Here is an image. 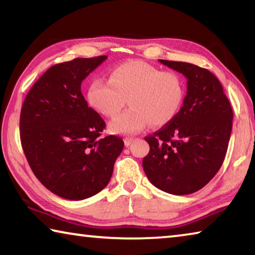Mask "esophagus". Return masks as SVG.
Instances as JSON below:
<instances>
[{"mask_svg": "<svg viewBox=\"0 0 255 255\" xmlns=\"http://www.w3.org/2000/svg\"><path fill=\"white\" fill-rule=\"evenodd\" d=\"M133 141V138H129V137H126L124 139V143H125V146H126V147H128L129 145H130L131 143Z\"/></svg>", "mask_w": 255, "mask_h": 255, "instance_id": "1", "label": "esophagus"}]
</instances>
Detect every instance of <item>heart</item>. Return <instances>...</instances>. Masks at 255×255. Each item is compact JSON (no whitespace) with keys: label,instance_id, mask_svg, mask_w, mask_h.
<instances>
[{"label":"heart","instance_id":"1","mask_svg":"<svg viewBox=\"0 0 255 255\" xmlns=\"http://www.w3.org/2000/svg\"><path fill=\"white\" fill-rule=\"evenodd\" d=\"M88 101L106 117H115L128 100L131 108L109 124L114 133H136L150 123L161 126L171 122L183 99V86L174 72L161 71L143 60L114 67L109 81H93Z\"/></svg>","mask_w":255,"mask_h":255}]
</instances>
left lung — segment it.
<instances>
[{
	"label": "left lung",
	"instance_id": "1",
	"mask_svg": "<svg viewBox=\"0 0 255 255\" xmlns=\"http://www.w3.org/2000/svg\"><path fill=\"white\" fill-rule=\"evenodd\" d=\"M187 77L183 106L171 122L145 137L149 153L145 174L171 195H190L214 178L225 158L233 127V110L223 86L206 68L158 59Z\"/></svg>",
	"mask_w": 255,
	"mask_h": 255
}]
</instances>
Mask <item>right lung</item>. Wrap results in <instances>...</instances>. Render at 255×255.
Listing matches in <instances>:
<instances>
[{"mask_svg":"<svg viewBox=\"0 0 255 255\" xmlns=\"http://www.w3.org/2000/svg\"><path fill=\"white\" fill-rule=\"evenodd\" d=\"M107 56L56 64L32 85L20 115L23 152L36 178L55 195L83 200L109 183L122 138H101L106 123L81 84Z\"/></svg>","mask_w":255,"mask_h":255,"instance_id":"right-lung-1","label":"right lung"}]
</instances>
